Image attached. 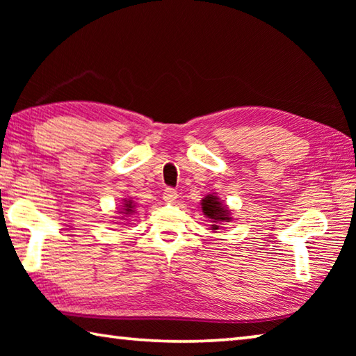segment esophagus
<instances>
[{"label": "esophagus", "instance_id": "obj_1", "mask_svg": "<svg viewBox=\"0 0 356 356\" xmlns=\"http://www.w3.org/2000/svg\"><path fill=\"white\" fill-rule=\"evenodd\" d=\"M163 200H165V202H168V204H172L174 201L177 200V191L174 190V188H166V190L163 191Z\"/></svg>", "mask_w": 356, "mask_h": 356}]
</instances>
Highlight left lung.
Instances as JSON below:
<instances>
[{
    "instance_id": "obj_1",
    "label": "left lung",
    "mask_w": 356,
    "mask_h": 356,
    "mask_svg": "<svg viewBox=\"0 0 356 356\" xmlns=\"http://www.w3.org/2000/svg\"><path fill=\"white\" fill-rule=\"evenodd\" d=\"M201 206H202V212H204V215H206V218H209L210 222H212V225H210L212 226V231H216V229H218L220 222L231 221L227 207L222 206L221 201L216 196L207 195L202 200Z\"/></svg>"
}]
</instances>
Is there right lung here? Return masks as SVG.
<instances>
[{"label": "right lung", "instance_id": "obj_1", "mask_svg": "<svg viewBox=\"0 0 356 356\" xmlns=\"http://www.w3.org/2000/svg\"><path fill=\"white\" fill-rule=\"evenodd\" d=\"M135 212V206H134V202L131 201H127V200H124V206H122V209L119 210V218L120 220H124V221H127V218L129 216Z\"/></svg>", "mask_w": 356, "mask_h": 356}]
</instances>
